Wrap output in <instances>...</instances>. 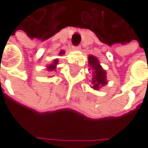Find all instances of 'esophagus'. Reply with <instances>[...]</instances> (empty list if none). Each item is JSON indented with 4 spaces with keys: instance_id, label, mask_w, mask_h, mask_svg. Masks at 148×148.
<instances>
[{
    "instance_id": "34e87169",
    "label": "esophagus",
    "mask_w": 148,
    "mask_h": 148,
    "mask_svg": "<svg viewBox=\"0 0 148 148\" xmlns=\"http://www.w3.org/2000/svg\"><path fill=\"white\" fill-rule=\"evenodd\" d=\"M80 49H81L80 45H78V46H74V49H75V50H79Z\"/></svg>"
}]
</instances>
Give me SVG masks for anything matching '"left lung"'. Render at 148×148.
I'll return each mask as SVG.
<instances>
[{
	"label": "left lung",
	"instance_id": "8db88e82",
	"mask_svg": "<svg viewBox=\"0 0 148 148\" xmlns=\"http://www.w3.org/2000/svg\"><path fill=\"white\" fill-rule=\"evenodd\" d=\"M89 61V65L91 67V71L92 73L93 77L92 79V88L97 90L99 87L104 86L107 81H106V72L102 69V67L99 65V62H98V59L93 56H90L88 57Z\"/></svg>",
	"mask_w": 148,
	"mask_h": 148
}]
</instances>
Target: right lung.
<instances>
[{
  "label": "right lung",
  "instance_id": "right-lung-1",
  "mask_svg": "<svg viewBox=\"0 0 148 148\" xmlns=\"http://www.w3.org/2000/svg\"><path fill=\"white\" fill-rule=\"evenodd\" d=\"M63 52H61L60 54H62ZM57 60H55L54 61V63L53 64H50L49 66H48V70L49 71H53V70H55L56 69V64H57Z\"/></svg>",
  "mask_w": 148,
  "mask_h": 148
}]
</instances>
